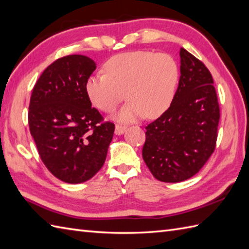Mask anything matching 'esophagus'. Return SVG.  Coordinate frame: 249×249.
Returning <instances> with one entry per match:
<instances>
[{
    "mask_svg": "<svg viewBox=\"0 0 249 249\" xmlns=\"http://www.w3.org/2000/svg\"><path fill=\"white\" fill-rule=\"evenodd\" d=\"M125 125H123V124H116V126H115V134L116 135H120L123 134V133L125 131Z\"/></svg>",
    "mask_w": 249,
    "mask_h": 249,
    "instance_id": "1",
    "label": "esophagus"
}]
</instances>
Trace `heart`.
<instances>
[{"mask_svg":"<svg viewBox=\"0 0 249 249\" xmlns=\"http://www.w3.org/2000/svg\"><path fill=\"white\" fill-rule=\"evenodd\" d=\"M106 75L90 77L86 86L92 104L111 113L125 96L126 104L116 115L120 121L132 123L142 118H157L170 107L178 82L179 71L167 53L136 51L108 59Z\"/></svg>","mask_w":249,"mask_h":249,"instance_id":"heart-1","label":"heart"}]
</instances>
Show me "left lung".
Listing matches in <instances>:
<instances>
[{
    "label": "left lung",
    "mask_w": 249,
    "mask_h": 249,
    "mask_svg": "<svg viewBox=\"0 0 249 249\" xmlns=\"http://www.w3.org/2000/svg\"><path fill=\"white\" fill-rule=\"evenodd\" d=\"M178 88L166 112L145 126L142 159L153 177L178 183L196 175L214 152L220 121L213 79L206 65L180 48Z\"/></svg>",
    "instance_id": "left-lung-1"
}]
</instances>
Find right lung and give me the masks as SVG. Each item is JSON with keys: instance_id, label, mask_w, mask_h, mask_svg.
<instances>
[{"instance_id": "add662e5", "label": "right lung", "mask_w": 249, "mask_h": 249, "mask_svg": "<svg viewBox=\"0 0 249 249\" xmlns=\"http://www.w3.org/2000/svg\"><path fill=\"white\" fill-rule=\"evenodd\" d=\"M96 63L82 54L57 59L35 84L30 134L53 177L69 184L92 178L104 166L115 124L92 107L86 86Z\"/></svg>"}]
</instances>
